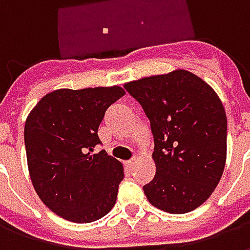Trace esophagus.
<instances>
[{"instance_id": "1", "label": "esophagus", "mask_w": 250, "mask_h": 250, "mask_svg": "<svg viewBox=\"0 0 250 250\" xmlns=\"http://www.w3.org/2000/svg\"><path fill=\"white\" fill-rule=\"evenodd\" d=\"M136 162V158H134V159H131V161H127V162H125V166H127V167H131V166H134V163Z\"/></svg>"}]
</instances>
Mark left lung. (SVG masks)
<instances>
[{"label":"left lung","instance_id":"left-lung-1","mask_svg":"<svg viewBox=\"0 0 250 250\" xmlns=\"http://www.w3.org/2000/svg\"><path fill=\"white\" fill-rule=\"evenodd\" d=\"M150 119L155 177L148 202L171 214L197 209L220 182L226 162V114L213 88L185 69L125 83Z\"/></svg>","mask_w":250,"mask_h":250}]
</instances>
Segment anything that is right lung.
Listing matches in <instances>:
<instances>
[{
  "instance_id": "obj_1",
  "label": "right lung",
  "mask_w": 250,
  "mask_h": 250,
  "mask_svg": "<svg viewBox=\"0 0 250 250\" xmlns=\"http://www.w3.org/2000/svg\"><path fill=\"white\" fill-rule=\"evenodd\" d=\"M125 95L119 85L56 89L26 118V159L32 184L55 214L76 224L102 218L114 208L123 165L102 150L99 125L111 104Z\"/></svg>"
}]
</instances>
